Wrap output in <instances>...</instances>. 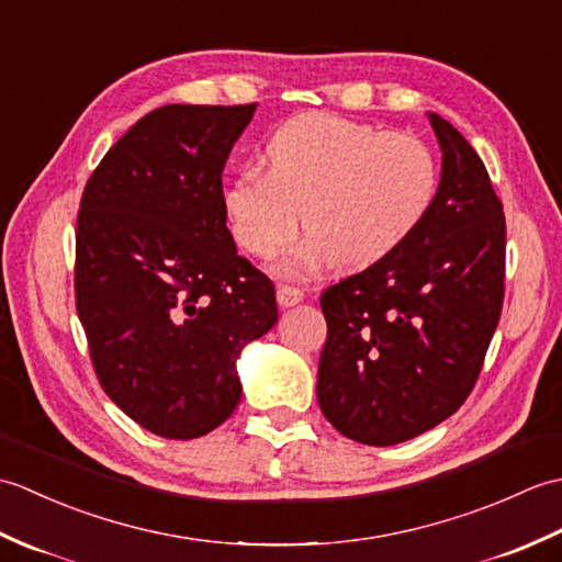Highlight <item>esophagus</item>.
Listing matches in <instances>:
<instances>
[{"instance_id": "1", "label": "esophagus", "mask_w": 562, "mask_h": 562, "mask_svg": "<svg viewBox=\"0 0 562 562\" xmlns=\"http://www.w3.org/2000/svg\"><path fill=\"white\" fill-rule=\"evenodd\" d=\"M302 300H304V292L300 288H290V284H280V288H278V304L282 308L300 304Z\"/></svg>"}]
</instances>
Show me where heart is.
<instances>
[{"instance_id": "heart-1", "label": "heart", "mask_w": 562, "mask_h": 562, "mask_svg": "<svg viewBox=\"0 0 562 562\" xmlns=\"http://www.w3.org/2000/svg\"><path fill=\"white\" fill-rule=\"evenodd\" d=\"M441 188L435 149L338 115L308 113L284 123L266 145V169L244 166L224 190L236 244L270 260L300 232L284 274L321 266L364 270L411 241Z\"/></svg>"}]
</instances>
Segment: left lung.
Returning a JSON list of instances; mask_svg holds the SVG:
<instances>
[{
	"label": "left lung",
	"mask_w": 562,
	"mask_h": 562,
	"mask_svg": "<svg viewBox=\"0 0 562 562\" xmlns=\"http://www.w3.org/2000/svg\"><path fill=\"white\" fill-rule=\"evenodd\" d=\"M441 188L427 222L376 266L321 294L316 398L340 435L391 447L461 408L505 300V212L479 154L429 113Z\"/></svg>",
	"instance_id": "left-lung-1"
}]
</instances>
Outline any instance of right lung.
<instances>
[{
    "instance_id": "right-lung-1",
    "label": "right lung",
    "mask_w": 562,
    "mask_h": 562,
    "mask_svg": "<svg viewBox=\"0 0 562 562\" xmlns=\"http://www.w3.org/2000/svg\"><path fill=\"white\" fill-rule=\"evenodd\" d=\"M254 111L161 105L81 195L75 296L93 369L117 408L166 439L234 413L236 357L278 321L274 284L236 254L224 214V164Z\"/></svg>"
}]
</instances>
